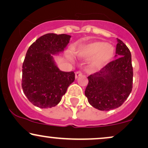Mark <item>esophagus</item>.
<instances>
[{
    "instance_id": "1",
    "label": "esophagus",
    "mask_w": 148,
    "mask_h": 148,
    "mask_svg": "<svg viewBox=\"0 0 148 148\" xmlns=\"http://www.w3.org/2000/svg\"><path fill=\"white\" fill-rule=\"evenodd\" d=\"M82 76V72H76V74H75V78L76 79H78V78H79L80 76Z\"/></svg>"
}]
</instances>
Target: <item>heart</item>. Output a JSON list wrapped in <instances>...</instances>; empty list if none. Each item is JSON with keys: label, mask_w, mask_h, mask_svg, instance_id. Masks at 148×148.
<instances>
[{"label": "heart", "mask_w": 148, "mask_h": 148, "mask_svg": "<svg viewBox=\"0 0 148 148\" xmlns=\"http://www.w3.org/2000/svg\"><path fill=\"white\" fill-rule=\"evenodd\" d=\"M115 49L110 44L106 42L97 40L80 47L78 56L84 59H91L90 69L97 70L106 65L114 55Z\"/></svg>", "instance_id": "heart-1"}]
</instances>
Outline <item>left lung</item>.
<instances>
[{"instance_id":"left-lung-1","label":"left lung","mask_w":148,"mask_h":148,"mask_svg":"<svg viewBox=\"0 0 148 148\" xmlns=\"http://www.w3.org/2000/svg\"><path fill=\"white\" fill-rule=\"evenodd\" d=\"M114 60L88 77L85 91L88 102L96 109L109 111L120 107L132 90L133 68L130 49L117 38Z\"/></svg>"}]
</instances>
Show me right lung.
<instances>
[{
	"instance_id": "1",
	"label": "right lung",
	"mask_w": 148,
	"mask_h": 148,
	"mask_svg": "<svg viewBox=\"0 0 148 148\" xmlns=\"http://www.w3.org/2000/svg\"><path fill=\"white\" fill-rule=\"evenodd\" d=\"M71 36L46 34L33 42L23 64L22 88L34 106L49 108L58 105L75 79L74 72L60 71L53 55L64 51Z\"/></svg>"
}]
</instances>
